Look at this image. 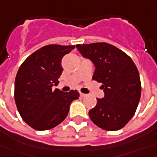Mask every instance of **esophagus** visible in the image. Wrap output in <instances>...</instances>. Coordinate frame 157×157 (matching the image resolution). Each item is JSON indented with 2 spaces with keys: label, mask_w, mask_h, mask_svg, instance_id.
I'll list each match as a JSON object with an SVG mask.
<instances>
[{
  "label": "esophagus",
  "mask_w": 157,
  "mask_h": 157,
  "mask_svg": "<svg viewBox=\"0 0 157 157\" xmlns=\"http://www.w3.org/2000/svg\"><path fill=\"white\" fill-rule=\"evenodd\" d=\"M86 96V94H84V93H80V97H85Z\"/></svg>",
  "instance_id": "1"
}]
</instances>
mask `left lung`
I'll use <instances>...</instances> for the list:
<instances>
[{
	"label": "left lung",
	"mask_w": 157,
	"mask_h": 157,
	"mask_svg": "<svg viewBox=\"0 0 157 157\" xmlns=\"http://www.w3.org/2000/svg\"><path fill=\"white\" fill-rule=\"evenodd\" d=\"M83 57L92 61V79L101 83L103 98L89 111L92 122L107 131H117L134 115L141 97L138 68L126 53L106 43L77 44Z\"/></svg>",
	"instance_id": "left-lung-1"
}]
</instances>
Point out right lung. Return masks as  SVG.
<instances>
[{"mask_svg": "<svg viewBox=\"0 0 157 157\" xmlns=\"http://www.w3.org/2000/svg\"><path fill=\"white\" fill-rule=\"evenodd\" d=\"M75 46L49 44L31 54L15 78L14 99L24 121L37 131L56 127L67 116L70 104L79 97L78 90H53L59 84L61 60Z\"/></svg>", "mask_w": 157, "mask_h": 157, "instance_id": "add662e5", "label": "right lung"}]
</instances>
